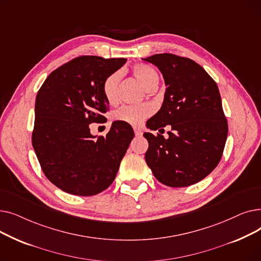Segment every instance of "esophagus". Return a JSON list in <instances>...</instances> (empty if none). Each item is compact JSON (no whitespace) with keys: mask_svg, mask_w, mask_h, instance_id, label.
<instances>
[{"mask_svg":"<svg viewBox=\"0 0 261 261\" xmlns=\"http://www.w3.org/2000/svg\"><path fill=\"white\" fill-rule=\"evenodd\" d=\"M134 133H135V135L136 136H142L143 135V131L140 129V128H136V127H134Z\"/></svg>","mask_w":261,"mask_h":261,"instance_id":"esophagus-1","label":"esophagus"}]
</instances>
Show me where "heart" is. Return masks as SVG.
Masks as SVG:
<instances>
[{
	"mask_svg": "<svg viewBox=\"0 0 261 261\" xmlns=\"http://www.w3.org/2000/svg\"><path fill=\"white\" fill-rule=\"evenodd\" d=\"M132 73L146 90L156 89L159 85V75L153 70L144 63H138L132 67ZM121 78L120 72H114L106 77L102 82V93L109 103L116 101L117 87ZM152 114V108L147 103L136 106H123L114 112L113 118L116 121H121L132 126H139L150 115Z\"/></svg>",
	"mask_w": 261,
	"mask_h": 261,
	"instance_id": "1",
	"label": "heart"
}]
</instances>
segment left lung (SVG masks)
I'll use <instances>...</instances> for the list:
<instances>
[{
    "instance_id": "obj_1",
    "label": "left lung",
    "mask_w": 261,
    "mask_h": 261,
    "mask_svg": "<svg viewBox=\"0 0 261 261\" xmlns=\"http://www.w3.org/2000/svg\"><path fill=\"white\" fill-rule=\"evenodd\" d=\"M159 67L166 85L160 111L147 121L150 130L171 126L163 135L144 133L146 163L156 180L170 187L200 182L220 162L227 120L220 92L204 68L189 58L156 54L144 59Z\"/></svg>"
}]
</instances>
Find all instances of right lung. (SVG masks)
I'll list each match as a JSON object with an SVG mask.
<instances>
[{
  "instance_id": "1",
  "label": "right lung",
  "mask_w": 261,
  "mask_h": 261,
  "mask_svg": "<svg viewBox=\"0 0 261 261\" xmlns=\"http://www.w3.org/2000/svg\"><path fill=\"white\" fill-rule=\"evenodd\" d=\"M126 61L77 57L53 71L38 91L33 147L45 176L67 194L89 197L107 189L134 138L121 121L98 138L89 128L105 121L109 102L102 82Z\"/></svg>"
}]
</instances>
